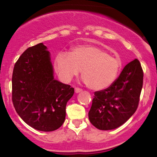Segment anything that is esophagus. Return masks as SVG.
Masks as SVG:
<instances>
[{"label":"esophagus","mask_w":157,"mask_h":157,"mask_svg":"<svg viewBox=\"0 0 157 157\" xmlns=\"http://www.w3.org/2000/svg\"><path fill=\"white\" fill-rule=\"evenodd\" d=\"M75 92H76V93H80V92H81V91H82V89H80V88L76 87L75 89Z\"/></svg>","instance_id":"obj_1"}]
</instances>
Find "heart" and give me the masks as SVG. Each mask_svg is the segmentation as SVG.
<instances>
[{
    "label": "heart",
    "instance_id": "b5f03b06",
    "mask_svg": "<svg viewBox=\"0 0 157 157\" xmlns=\"http://www.w3.org/2000/svg\"><path fill=\"white\" fill-rule=\"evenodd\" d=\"M121 68L120 58L90 45L75 46L69 53L60 52L55 60V68L63 81L69 82L81 70L83 80L94 90L111 86L117 79Z\"/></svg>",
    "mask_w": 157,
    "mask_h": 157
}]
</instances>
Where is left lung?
Returning <instances> with one entry per match:
<instances>
[{"label":"left lung","mask_w":157,"mask_h":157,"mask_svg":"<svg viewBox=\"0 0 157 157\" xmlns=\"http://www.w3.org/2000/svg\"><path fill=\"white\" fill-rule=\"evenodd\" d=\"M143 84V71L140 61L128 63L113 83L107 89L95 91L89 118L100 130L120 127L137 109Z\"/></svg>","instance_id":"left-lung-1"}]
</instances>
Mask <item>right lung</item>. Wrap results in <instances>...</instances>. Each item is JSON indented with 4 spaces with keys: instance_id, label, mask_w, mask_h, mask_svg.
<instances>
[{
    "instance_id": "add662e5",
    "label": "right lung",
    "mask_w": 157,
    "mask_h": 157,
    "mask_svg": "<svg viewBox=\"0 0 157 157\" xmlns=\"http://www.w3.org/2000/svg\"><path fill=\"white\" fill-rule=\"evenodd\" d=\"M12 84L13 105L26 124L42 131H55L63 125L66 103L75 89L55 80L50 53L42 43L21 55Z\"/></svg>"
}]
</instances>
